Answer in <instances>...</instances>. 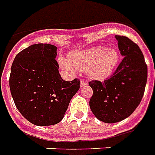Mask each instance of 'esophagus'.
<instances>
[{"instance_id": "esophagus-1", "label": "esophagus", "mask_w": 155, "mask_h": 155, "mask_svg": "<svg viewBox=\"0 0 155 155\" xmlns=\"http://www.w3.org/2000/svg\"><path fill=\"white\" fill-rule=\"evenodd\" d=\"M80 85H81V87H83L84 86H87V81H84V80H82L81 82H80Z\"/></svg>"}]
</instances>
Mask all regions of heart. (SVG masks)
Returning a JSON list of instances; mask_svg holds the SVG:
<instances>
[{
    "mask_svg": "<svg viewBox=\"0 0 155 155\" xmlns=\"http://www.w3.org/2000/svg\"><path fill=\"white\" fill-rule=\"evenodd\" d=\"M68 61L59 59L61 68L72 71V66L85 72L90 78L104 81L109 78L118 66L119 55L117 50L105 47H93L85 50H77L69 52Z\"/></svg>",
    "mask_w": 155,
    "mask_h": 155,
    "instance_id": "obj_1",
    "label": "heart"
}]
</instances>
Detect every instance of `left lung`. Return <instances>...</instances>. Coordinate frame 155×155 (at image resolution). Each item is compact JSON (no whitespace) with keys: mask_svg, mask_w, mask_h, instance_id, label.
I'll return each mask as SVG.
<instances>
[{"mask_svg":"<svg viewBox=\"0 0 155 155\" xmlns=\"http://www.w3.org/2000/svg\"><path fill=\"white\" fill-rule=\"evenodd\" d=\"M115 38L124 59L109 79L89 83L93 91L90 108L98 120L107 124L118 123L132 114L142 100L148 76L139 46L126 37Z\"/></svg>","mask_w":155,"mask_h":155,"instance_id":"obj_1","label":"left lung"}]
</instances>
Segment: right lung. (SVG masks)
I'll use <instances>...</instances> for the list:
<instances>
[{"instance_id":"1","label":"right lung","mask_w":155,"mask_h":155,"mask_svg":"<svg viewBox=\"0 0 155 155\" xmlns=\"http://www.w3.org/2000/svg\"><path fill=\"white\" fill-rule=\"evenodd\" d=\"M57 50L54 45H31L16 55L11 68L10 89L16 107L38 126L61 121L80 87L78 79L62 78L55 59Z\"/></svg>"}]
</instances>
